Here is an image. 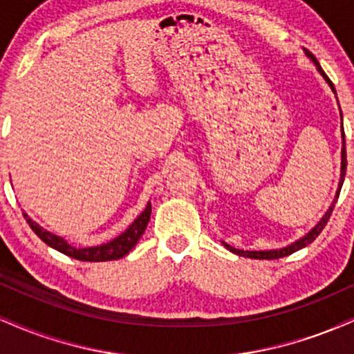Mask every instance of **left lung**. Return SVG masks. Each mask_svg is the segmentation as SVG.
I'll return each mask as SVG.
<instances>
[{
  "label": "left lung",
  "instance_id": "8db88e82",
  "mask_svg": "<svg viewBox=\"0 0 354 354\" xmlns=\"http://www.w3.org/2000/svg\"><path fill=\"white\" fill-rule=\"evenodd\" d=\"M304 53H306L308 58H310V59L313 61V63L316 64V68H318L319 75L323 76L324 80H326V83L330 84V88L333 89V93H335V95H336V89H335V86H333V83L330 81V78H328V76H326V73L323 71V68L319 66L318 59H316L315 56H313V53H310L308 50H304ZM341 138H343V146H341V178H339L338 191H336V198H335V201H333V205L330 206V208H328L326 213H324V216L319 219L318 225H316L315 228H313V230L310 231V233L306 234V236H303L301 239H298V241L293 243V245H290V246H286V248H281V250H270V251H245V250H236V248L230 246L228 243L223 241V245H225L226 250H230L231 253H234V254H238V256H245V258H253V259H278V258H284V256H288V254L295 253V251L301 250V248L308 246V245H310V243L315 241V239L318 238V234L321 233V231L324 230V226H326L328 219H330V216H331L333 208H335V203H336V200H338V196H339L341 186H343L344 174H346V165H348V163H346V141H344V131H343V126H341Z\"/></svg>",
  "mask_w": 354,
  "mask_h": 354
}]
</instances>
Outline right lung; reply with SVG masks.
I'll return each mask as SVG.
<instances>
[{
	"mask_svg": "<svg viewBox=\"0 0 354 354\" xmlns=\"http://www.w3.org/2000/svg\"><path fill=\"white\" fill-rule=\"evenodd\" d=\"M24 219L30 225V228L35 231L36 236H38L41 241L46 243L48 246L55 248L59 253L70 256V258L80 259V261H111V259H120L123 258L136 246V243L140 241L141 234L145 233L146 226H148L149 216H151V205H146L143 213L138 216L135 221L129 225V228L121 233L120 236L111 239L109 243H104V245L100 246H91V248H76L71 246L70 243L64 238L56 236V234L50 233V231L43 230L38 223L33 221L26 213H23Z\"/></svg>",
	"mask_w": 354,
	"mask_h": 354,
	"instance_id": "add662e5",
	"label": "right lung"
}]
</instances>
